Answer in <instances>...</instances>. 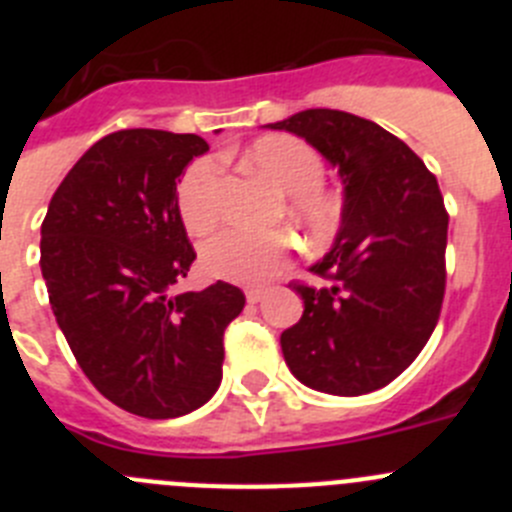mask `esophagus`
I'll return each mask as SVG.
<instances>
[{"instance_id": "1", "label": "esophagus", "mask_w": 512, "mask_h": 512, "mask_svg": "<svg viewBox=\"0 0 512 512\" xmlns=\"http://www.w3.org/2000/svg\"><path fill=\"white\" fill-rule=\"evenodd\" d=\"M266 292H269V289H264V287H251V289H246V300L251 302V305H256V302L264 300Z\"/></svg>"}]
</instances>
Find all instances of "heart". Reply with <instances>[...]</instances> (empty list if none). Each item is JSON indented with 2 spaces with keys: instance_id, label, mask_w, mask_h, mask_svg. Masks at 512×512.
Listing matches in <instances>:
<instances>
[{
  "instance_id": "heart-1",
  "label": "heart",
  "mask_w": 512,
  "mask_h": 512,
  "mask_svg": "<svg viewBox=\"0 0 512 512\" xmlns=\"http://www.w3.org/2000/svg\"><path fill=\"white\" fill-rule=\"evenodd\" d=\"M246 161L256 174L282 194H289L292 212L315 233L333 225L336 207L318 192L323 184V161L307 143L289 135H269L246 151ZM179 210L194 233H207L220 220V171L212 158L194 161L179 184ZM292 238L282 230L228 228L212 235L202 246V266L210 277L225 282H264L287 264Z\"/></svg>"
}]
</instances>
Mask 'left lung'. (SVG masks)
<instances>
[{"label": "left lung", "mask_w": 512, "mask_h": 512, "mask_svg": "<svg viewBox=\"0 0 512 512\" xmlns=\"http://www.w3.org/2000/svg\"><path fill=\"white\" fill-rule=\"evenodd\" d=\"M305 138L343 184L336 241L295 284L302 318L282 333L289 372L310 390L356 397L400 377L438 323L446 289V230L436 176L377 122L302 110L266 125Z\"/></svg>", "instance_id": "left-lung-1"}]
</instances>
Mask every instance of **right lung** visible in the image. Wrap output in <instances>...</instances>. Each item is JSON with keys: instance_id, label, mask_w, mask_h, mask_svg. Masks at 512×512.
Here are the masks:
<instances>
[{"instance_id": "right-lung-1", "label": "right lung", "mask_w": 512, "mask_h": 512, "mask_svg": "<svg viewBox=\"0 0 512 512\" xmlns=\"http://www.w3.org/2000/svg\"><path fill=\"white\" fill-rule=\"evenodd\" d=\"M200 135L117 130L66 174L40 225V269L81 372L117 408L179 418L223 379V333L246 297L228 282L174 292L197 259L176 184Z\"/></svg>"}]
</instances>
